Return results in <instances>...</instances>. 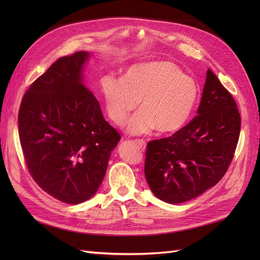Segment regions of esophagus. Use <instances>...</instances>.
Wrapping results in <instances>:
<instances>
[{
    "label": "esophagus",
    "instance_id": "obj_1",
    "mask_svg": "<svg viewBox=\"0 0 260 260\" xmlns=\"http://www.w3.org/2000/svg\"><path fill=\"white\" fill-rule=\"evenodd\" d=\"M136 143L142 149L145 148V141H143V140H136Z\"/></svg>",
    "mask_w": 260,
    "mask_h": 260
}]
</instances>
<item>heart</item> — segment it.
I'll list each match as a JSON object with an SVG mask.
<instances>
[{
  "label": "heart",
  "mask_w": 260,
  "mask_h": 260,
  "mask_svg": "<svg viewBox=\"0 0 260 260\" xmlns=\"http://www.w3.org/2000/svg\"><path fill=\"white\" fill-rule=\"evenodd\" d=\"M108 117L118 125L131 118L130 135H147L155 130L162 136L180 132L191 120L200 100L199 84L184 76L182 69L169 60L141 62L128 68L123 79L107 75L101 80Z\"/></svg>",
  "instance_id": "1"
}]
</instances>
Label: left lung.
I'll return each mask as SVG.
<instances>
[{"label": "left lung", "instance_id": "obj_1", "mask_svg": "<svg viewBox=\"0 0 260 260\" xmlns=\"http://www.w3.org/2000/svg\"><path fill=\"white\" fill-rule=\"evenodd\" d=\"M240 130L237 103L208 69L198 116L176 135L146 145L145 179L156 198L179 204L216 185L233 159Z\"/></svg>", "mask_w": 260, "mask_h": 260}]
</instances>
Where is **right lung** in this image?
Here are the masks:
<instances>
[{
	"label": "right lung",
	"instance_id": "add662e5",
	"mask_svg": "<svg viewBox=\"0 0 260 260\" xmlns=\"http://www.w3.org/2000/svg\"><path fill=\"white\" fill-rule=\"evenodd\" d=\"M89 53L58 58L22 98L18 132L29 174L43 191L66 204L91 199L103 182L120 135L82 84Z\"/></svg>",
	"mask_w": 260,
	"mask_h": 260
}]
</instances>
